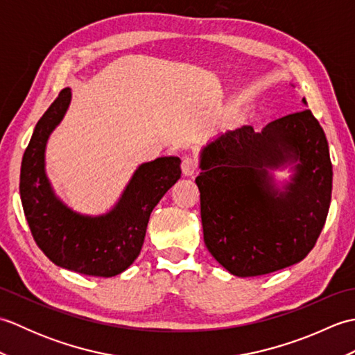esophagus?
<instances>
[{"mask_svg": "<svg viewBox=\"0 0 355 355\" xmlns=\"http://www.w3.org/2000/svg\"><path fill=\"white\" fill-rule=\"evenodd\" d=\"M182 171L186 177H192L198 172V162L193 157H184L182 162Z\"/></svg>", "mask_w": 355, "mask_h": 355, "instance_id": "34e87169", "label": "esophagus"}]
</instances>
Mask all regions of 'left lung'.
<instances>
[{"label": "left lung", "instance_id": "8db88e82", "mask_svg": "<svg viewBox=\"0 0 355 355\" xmlns=\"http://www.w3.org/2000/svg\"><path fill=\"white\" fill-rule=\"evenodd\" d=\"M304 103L306 101L304 99ZM294 164L281 193L268 168ZM197 177L207 250L232 275H268L302 261L325 225L333 189L328 141L310 110L243 126L202 149Z\"/></svg>", "mask_w": 355, "mask_h": 355}]
</instances>
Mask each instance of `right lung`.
Masks as SVG:
<instances>
[{"label": "right lung", "instance_id": "add662e5", "mask_svg": "<svg viewBox=\"0 0 355 355\" xmlns=\"http://www.w3.org/2000/svg\"><path fill=\"white\" fill-rule=\"evenodd\" d=\"M71 99L64 88L36 123L21 163L19 193L35 243L56 266L87 276L111 277L137 258L149 215L182 177L178 157L143 163L114 209L101 216L73 212L56 198L45 175L49 135L61 122Z\"/></svg>", "mask_w": 355, "mask_h": 355}]
</instances>
